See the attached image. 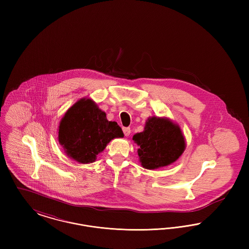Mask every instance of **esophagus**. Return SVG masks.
Masks as SVG:
<instances>
[{"instance_id": "34e87169", "label": "esophagus", "mask_w": 249, "mask_h": 249, "mask_svg": "<svg viewBox=\"0 0 249 249\" xmlns=\"http://www.w3.org/2000/svg\"><path fill=\"white\" fill-rule=\"evenodd\" d=\"M122 130H123V132H124L125 136H129V135H130V128H129V127H124Z\"/></svg>"}]
</instances>
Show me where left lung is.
<instances>
[{"mask_svg": "<svg viewBox=\"0 0 249 249\" xmlns=\"http://www.w3.org/2000/svg\"><path fill=\"white\" fill-rule=\"evenodd\" d=\"M132 139L140 146L141 164L149 170L175 162L186 145L180 128L168 119H148L144 130L133 135Z\"/></svg>", "mask_w": 249, "mask_h": 249, "instance_id": "left-lung-1", "label": "left lung"}]
</instances>
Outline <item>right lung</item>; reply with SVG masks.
<instances>
[{
    "mask_svg": "<svg viewBox=\"0 0 249 249\" xmlns=\"http://www.w3.org/2000/svg\"><path fill=\"white\" fill-rule=\"evenodd\" d=\"M123 135L118 123L108 121L106 113L89 99L74 104L59 124V143L66 154L80 163L93 162L108 142Z\"/></svg>",
    "mask_w": 249,
    "mask_h": 249,
    "instance_id": "1",
    "label": "right lung"
}]
</instances>
